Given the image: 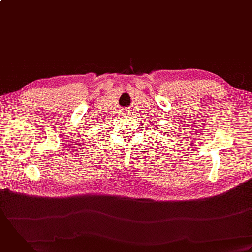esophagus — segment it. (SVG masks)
I'll return each instance as SVG.
<instances>
[{"instance_id":"34e87169","label":"esophagus","mask_w":252,"mask_h":252,"mask_svg":"<svg viewBox=\"0 0 252 252\" xmlns=\"http://www.w3.org/2000/svg\"><path fill=\"white\" fill-rule=\"evenodd\" d=\"M128 114H129V111H128V110L125 111V113H124V115H128Z\"/></svg>"}]
</instances>
